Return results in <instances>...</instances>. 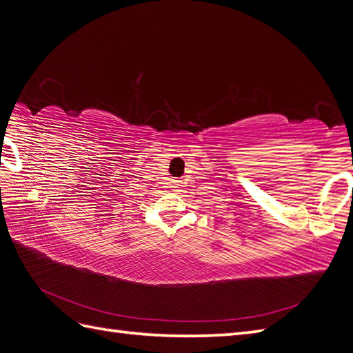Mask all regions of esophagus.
Masks as SVG:
<instances>
[{
    "label": "esophagus",
    "instance_id": "obj_1",
    "mask_svg": "<svg viewBox=\"0 0 353 353\" xmlns=\"http://www.w3.org/2000/svg\"><path fill=\"white\" fill-rule=\"evenodd\" d=\"M180 186H182V185H180V182H177V180H176V182H173V188H174V191H177Z\"/></svg>",
    "mask_w": 353,
    "mask_h": 353
}]
</instances>
